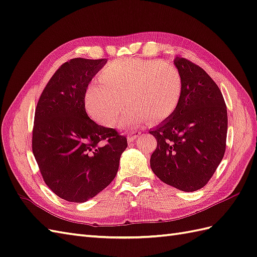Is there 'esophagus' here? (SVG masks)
<instances>
[{
	"label": "esophagus",
	"mask_w": 257,
	"mask_h": 257,
	"mask_svg": "<svg viewBox=\"0 0 257 257\" xmlns=\"http://www.w3.org/2000/svg\"><path fill=\"white\" fill-rule=\"evenodd\" d=\"M140 135V133L139 132H131L130 134H128V136H127V142L128 143H132V142H134V140H136V137Z\"/></svg>",
	"instance_id": "esophagus-1"
}]
</instances>
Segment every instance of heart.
<instances>
[{
  "mask_svg": "<svg viewBox=\"0 0 257 257\" xmlns=\"http://www.w3.org/2000/svg\"><path fill=\"white\" fill-rule=\"evenodd\" d=\"M99 84L89 86L85 104L89 115L103 126L112 127L125 109L123 125L146 120L158 122L170 116L182 96L183 78L179 68L160 60L130 59L110 62L99 73Z\"/></svg>",
  "mask_w": 257,
  "mask_h": 257,
  "instance_id": "heart-1",
  "label": "heart"
}]
</instances>
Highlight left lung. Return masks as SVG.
<instances>
[{
	"label": "left lung",
	"instance_id": "8db88e82",
	"mask_svg": "<svg viewBox=\"0 0 257 257\" xmlns=\"http://www.w3.org/2000/svg\"><path fill=\"white\" fill-rule=\"evenodd\" d=\"M183 90L176 111L150 134L157 148L150 167L162 182L184 192L202 189L226 152L228 115L219 87L202 67L176 58Z\"/></svg>",
	"mask_w": 257,
	"mask_h": 257
}]
</instances>
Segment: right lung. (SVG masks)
Segmentation results:
<instances>
[{
	"label": "right lung",
	"instance_id": "add662e5",
	"mask_svg": "<svg viewBox=\"0 0 257 257\" xmlns=\"http://www.w3.org/2000/svg\"><path fill=\"white\" fill-rule=\"evenodd\" d=\"M107 60L72 59L50 78L37 103L33 153L45 183L67 202L84 203L116 176L126 137L93 122L85 110L92 77Z\"/></svg>",
	"mask_w": 257,
	"mask_h": 257
}]
</instances>
